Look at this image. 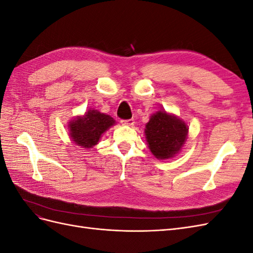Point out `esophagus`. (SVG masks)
<instances>
[{
	"label": "esophagus",
	"mask_w": 253,
	"mask_h": 253,
	"mask_svg": "<svg viewBox=\"0 0 253 253\" xmlns=\"http://www.w3.org/2000/svg\"><path fill=\"white\" fill-rule=\"evenodd\" d=\"M122 125H126V126H134L135 120L134 119H126V120H121Z\"/></svg>",
	"instance_id": "1"
}]
</instances>
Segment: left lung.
I'll return each instance as SVG.
<instances>
[{"mask_svg":"<svg viewBox=\"0 0 253 253\" xmlns=\"http://www.w3.org/2000/svg\"><path fill=\"white\" fill-rule=\"evenodd\" d=\"M188 126L177 117L159 111L145 126L149 148L156 158L168 159L178 153L185 143Z\"/></svg>","mask_w":253,"mask_h":253,"instance_id":"obj_1","label":"left lung"}]
</instances>
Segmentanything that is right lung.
Returning a JSON list of instances; mask_svg holds the SVG:
<instances>
[{
	"label": "right lung",
	"instance_id": "1",
	"mask_svg": "<svg viewBox=\"0 0 253 253\" xmlns=\"http://www.w3.org/2000/svg\"><path fill=\"white\" fill-rule=\"evenodd\" d=\"M115 124L109 115L88 110L83 117H78L70 124V135L73 141L83 148H91L101 135Z\"/></svg>",
	"mask_w": 253,
	"mask_h": 253
}]
</instances>
